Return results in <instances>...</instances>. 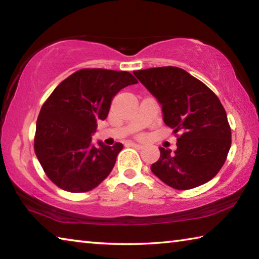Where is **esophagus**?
<instances>
[{
	"instance_id": "esophagus-1",
	"label": "esophagus",
	"mask_w": 259,
	"mask_h": 259,
	"mask_svg": "<svg viewBox=\"0 0 259 259\" xmlns=\"http://www.w3.org/2000/svg\"><path fill=\"white\" fill-rule=\"evenodd\" d=\"M129 145L131 146V147H135V148H143L144 146L142 145V144H136V143H130Z\"/></svg>"
}]
</instances>
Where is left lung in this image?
<instances>
[{"instance_id":"left-lung-1","label":"left lung","mask_w":259,"mask_h":259,"mask_svg":"<svg viewBox=\"0 0 259 259\" xmlns=\"http://www.w3.org/2000/svg\"><path fill=\"white\" fill-rule=\"evenodd\" d=\"M135 76L162 106L164 123L181 134L177 150L159 147L152 172L176 190L208 183L225 163L231 128L219 99L198 78L178 67L135 71Z\"/></svg>"}]
</instances>
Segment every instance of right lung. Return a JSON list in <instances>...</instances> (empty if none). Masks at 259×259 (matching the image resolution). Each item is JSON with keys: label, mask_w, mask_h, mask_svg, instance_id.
Here are the masks:
<instances>
[{"label": "right lung", "mask_w": 259, "mask_h": 259, "mask_svg": "<svg viewBox=\"0 0 259 259\" xmlns=\"http://www.w3.org/2000/svg\"><path fill=\"white\" fill-rule=\"evenodd\" d=\"M138 81L129 72L87 68L72 74L52 91L36 122L34 150L47 176L61 190L82 193L98 186L115 164L121 143L93 144L97 122L112 100Z\"/></svg>", "instance_id": "1"}]
</instances>
